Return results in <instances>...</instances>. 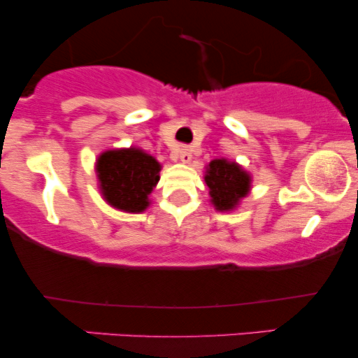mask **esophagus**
Masks as SVG:
<instances>
[{
    "instance_id": "34e87169",
    "label": "esophagus",
    "mask_w": 358,
    "mask_h": 358,
    "mask_svg": "<svg viewBox=\"0 0 358 358\" xmlns=\"http://www.w3.org/2000/svg\"><path fill=\"white\" fill-rule=\"evenodd\" d=\"M178 158H180V162H182V163H190L192 162V151L188 150L187 146L180 148Z\"/></svg>"
}]
</instances>
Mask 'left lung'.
<instances>
[{"label":"left lung","mask_w":358,"mask_h":358,"mask_svg":"<svg viewBox=\"0 0 358 358\" xmlns=\"http://www.w3.org/2000/svg\"><path fill=\"white\" fill-rule=\"evenodd\" d=\"M203 178L210 190V202L219 212L234 210L249 193L252 182L244 168L236 162H227L225 158L212 159Z\"/></svg>","instance_id":"obj_1"}]
</instances>
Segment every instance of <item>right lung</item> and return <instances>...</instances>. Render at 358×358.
Instances as JSON below:
<instances>
[{"label": "right lung", "mask_w": 358, "mask_h": 358, "mask_svg": "<svg viewBox=\"0 0 358 358\" xmlns=\"http://www.w3.org/2000/svg\"><path fill=\"white\" fill-rule=\"evenodd\" d=\"M162 165L139 148L109 150L96 162L99 190L104 200L122 212H145L150 193L159 182Z\"/></svg>", "instance_id": "1"}]
</instances>
